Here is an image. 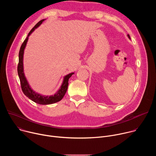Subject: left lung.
Returning <instances> with one entry per match:
<instances>
[{"label":"left lung","mask_w":156,"mask_h":156,"mask_svg":"<svg viewBox=\"0 0 156 156\" xmlns=\"http://www.w3.org/2000/svg\"><path fill=\"white\" fill-rule=\"evenodd\" d=\"M127 36H128V37L130 39V36H129V34H128V35H127Z\"/></svg>","instance_id":"1"}]
</instances>
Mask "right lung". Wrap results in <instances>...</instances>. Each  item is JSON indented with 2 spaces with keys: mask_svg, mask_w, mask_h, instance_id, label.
Listing matches in <instances>:
<instances>
[{
  "mask_svg": "<svg viewBox=\"0 0 156 156\" xmlns=\"http://www.w3.org/2000/svg\"><path fill=\"white\" fill-rule=\"evenodd\" d=\"M45 20L46 19H43L38 22V23L34 27V28L28 33L27 37L24 41L23 43L22 44V45L20 49V52H19V62H18V68H17L18 74L20 80L21 89L23 93L27 97H28L30 99H31L33 102L41 105L51 104L57 102L60 100H62L63 96H65L66 91H67L68 85H69V80L72 76V75L74 74V73H70L68 75H65L63 77V80L62 85L60 87V89L54 95L46 96V95H42L41 94H39L35 92L29 84L28 81L24 73V69H23L24 51L26 48L27 42L28 41L29 36L34 31L35 29L38 28L42 24V22Z\"/></svg>",
  "mask_w": 156,
  "mask_h": 156,
  "instance_id": "right-lung-1",
  "label": "right lung"
}]
</instances>
